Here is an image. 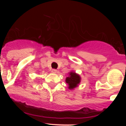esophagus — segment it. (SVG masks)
Wrapping results in <instances>:
<instances>
[{
  "label": "esophagus",
  "mask_w": 126,
  "mask_h": 126,
  "mask_svg": "<svg viewBox=\"0 0 126 126\" xmlns=\"http://www.w3.org/2000/svg\"><path fill=\"white\" fill-rule=\"evenodd\" d=\"M52 73H57V71L56 69H53L52 70Z\"/></svg>",
  "instance_id": "1"
}]
</instances>
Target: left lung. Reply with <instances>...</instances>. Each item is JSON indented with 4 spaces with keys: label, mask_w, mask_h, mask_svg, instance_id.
Segmentation results:
<instances>
[{
    "label": "left lung",
    "mask_w": 126,
    "mask_h": 126,
    "mask_svg": "<svg viewBox=\"0 0 126 126\" xmlns=\"http://www.w3.org/2000/svg\"><path fill=\"white\" fill-rule=\"evenodd\" d=\"M81 81V77L79 74H76L74 72H70L69 75L65 79V82L68 84V88L69 90H73L76 88Z\"/></svg>",
    "instance_id": "8db88e82"
}]
</instances>
